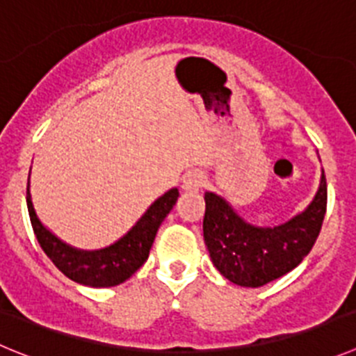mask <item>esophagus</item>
I'll return each mask as SVG.
<instances>
[{"label": "esophagus", "instance_id": "esophagus-1", "mask_svg": "<svg viewBox=\"0 0 356 356\" xmlns=\"http://www.w3.org/2000/svg\"><path fill=\"white\" fill-rule=\"evenodd\" d=\"M204 184H206V175L202 174L200 170L188 172L184 175V181H182V188L186 191H198Z\"/></svg>", "mask_w": 356, "mask_h": 356}]
</instances>
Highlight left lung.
<instances>
[{
    "instance_id": "left-lung-1",
    "label": "left lung",
    "mask_w": 356,
    "mask_h": 356,
    "mask_svg": "<svg viewBox=\"0 0 356 356\" xmlns=\"http://www.w3.org/2000/svg\"><path fill=\"white\" fill-rule=\"evenodd\" d=\"M326 177L305 213L273 229L250 225L218 195L207 191L204 241L216 270L243 287H261L294 270L318 239L326 213Z\"/></svg>"
}]
</instances>
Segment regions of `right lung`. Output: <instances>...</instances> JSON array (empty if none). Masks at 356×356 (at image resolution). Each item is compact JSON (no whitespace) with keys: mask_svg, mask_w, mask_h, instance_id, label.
Masks as SVG:
<instances>
[{"mask_svg":"<svg viewBox=\"0 0 356 356\" xmlns=\"http://www.w3.org/2000/svg\"><path fill=\"white\" fill-rule=\"evenodd\" d=\"M177 188L159 197L140 222L115 245L95 252H83L60 241L40 223L31 204L30 184L26 188V204L31 227L38 243L53 264L70 280L90 287H113L126 282L147 261L159 225L177 202Z\"/></svg>","mask_w":356,"mask_h":356,"instance_id":"obj_1","label":"right lung"}]
</instances>
